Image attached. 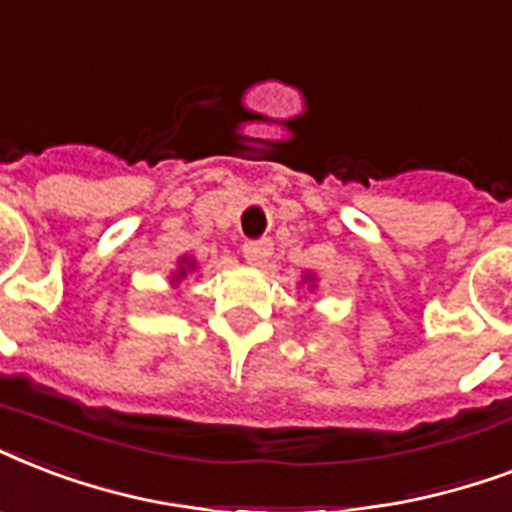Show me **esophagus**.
I'll use <instances>...</instances> for the list:
<instances>
[{
	"mask_svg": "<svg viewBox=\"0 0 512 512\" xmlns=\"http://www.w3.org/2000/svg\"><path fill=\"white\" fill-rule=\"evenodd\" d=\"M243 256L248 264L261 267V264L272 256V240H267V237H264V240H245Z\"/></svg>",
	"mask_w": 512,
	"mask_h": 512,
	"instance_id": "obj_1",
	"label": "esophagus"
}]
</instances>
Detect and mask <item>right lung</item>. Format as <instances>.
<instances>
[{"mask_svg":"<svg viewBox=\"0 0 512 512\" xmlns=\"http://www.w3.org/2000/svg\"><path fill=\"white\" fill-rule=\"evenodd\" d=\"M194 267V264H189V261H181V269H178V275L176 277H184L186 275V269H192Z\"/></svg>","mask_w":512,"mask_h":512,"instance_id":"obj_1","label":"right lung"}]
</instances>
